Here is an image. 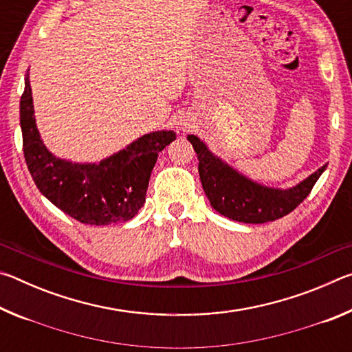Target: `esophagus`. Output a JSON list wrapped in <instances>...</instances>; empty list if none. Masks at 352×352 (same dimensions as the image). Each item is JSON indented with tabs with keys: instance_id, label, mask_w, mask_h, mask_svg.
Here are the masks:
<instances>
[{
	"instance_id": "1",
	"label": "esophagus",
	"mask_w": 352,
	"mask_h": 352,
	"mask_svg": "<svg viewBox=\"0 0 352 352\" xmlns=\"http://www.w3.org/2000/svg\"><path fill=\"white\" fill-rule=\"evenodd\" d=\"M177 130H178V132H184V130H186V127H177Z\"/></svg>"
}]
</instances>
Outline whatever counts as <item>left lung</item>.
Wrapping results in <instances>:
<instances>
[{
	"instance_id": "1",
	"label": "left lung",
	"mask_w": 352,
	"mask_h": 352,
	"mask_svg": "<svg viewBox=\"0 0 352 352\" xmlns=\"http://www.w3.org/2000/svg\"><path fill=\"white\" fill-rule=\"evenodd\" d=\"M188 141L197 153L200 182L211 206L222 216L242 223L273 222L292 212L307 197L327 168L323 164L292 188H272L252 180L223 162L199 136L188 135Z\"/></svg>"
}]
</instances>
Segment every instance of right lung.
Returning a JSON list of instances; mask_svg holds the SVG:
<instances>
[{"instance_id":"right-lung-1","label":"right lung","mask_w":352,"mask_h":352,"mask_svg":"<svg viewBox=\"0 0 352 352\" xmlns=\"http://www.w3.org/2000/svg\"><path fill=\"white\" fill-rule=\"evenodd\" d=\"M23 152L35 186L58 210L82 223L127 222L146 201L158 153L175 140L172 130L140 136L99 163L58 158L45 146L34 115L29 69L20 100Z\"/></svg>"}]
</instances>
